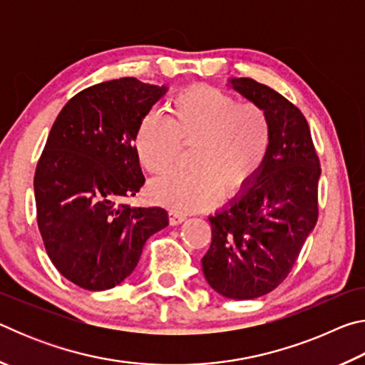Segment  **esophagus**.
Listing matches in <instances>:
<instances>
[{"instance_id":"obj_1","label":"esophagus","mask_w":365,"mask_h":365,"mask_svg":"<svg viewBox=\"0 0 365 365\" xmlns=\"http://www.w3.org/2000/svg\"><path fill=\"white\" fill-rule=\"evenodd\" d=\"M183 220H185V215H183V214H178V212H175V211H170V212H169V222H170V225H178V224H182Z\"/></svg>"}]
</instances>
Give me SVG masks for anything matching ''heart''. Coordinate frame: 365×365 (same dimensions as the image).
Returning <instances> with one entry per match:
<instances>
[{
	"label": "heart",
	"instance_id": "b5f03b06",
	"mask_svg": "<svg viewBox=\"0 0 365 365\" xmlns=\"http://www.w3.org/2000/svg\"><path fill=\"white\" fill-rule=\"evenodd\" d=\"M191 170L153 182L148 193L175 212L209 207L217 195L230 197L246 187L267 159L272 120L261 104L240 101L219 88L196 85L169 103V117L150 114L140 123L135 151L151 174L175 163L180 145H191Z\"/></svg>",
	"mask_w": 365,
	"mask_h": 365
}]
</instances>
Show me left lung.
<instances>
[{
    "label": "left lung",
    "instance_id": "left-lung-1",
    "mask_svg": "<svg viewBox=\"0 0 365 365\" xmlns=\"http://www.w3.org/2000/svg\"><path fill=\"white\" fill-rule=\"evenodd\" d=\"M230 83L267 110L272 143L256 177L209 217L212 242L201 264L219 294L255 299L287 279L316 227L320 163L306 117L293 103L248 77Z\"/></svg>",
    "mask_w": 365,
    "mask_h": 365
}]
</instances>
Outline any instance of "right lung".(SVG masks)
Listing matches in <instances>:
<instances>
[{
	"instance_id": "obj_1",
	"label": "right lung",
	"mask_w": 365,
	"mask_h": 365,
	"mask_svg": "<svg viewBox=\"0 0 365 365\" xmlns=\"http://www.w3.org/2000/svg\"><path fill=\"white\" fill-rule=\"evenodd\" d=\"M168 86L123 77L88 86L54 120L34 178L36 222L59 274L103 292L140 261L146 240L169 225L163 207H132L143 187L135 137Z\"/></svg>"
}]
</instances>
